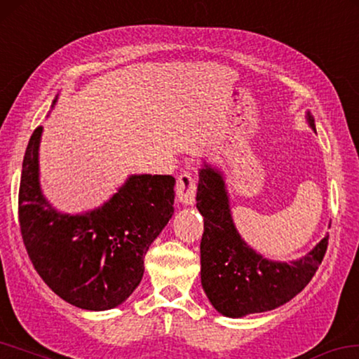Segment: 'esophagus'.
I'll return each mask as SVG.
<instances>
[{"label":"esophagus","mask_w":359,"mask_h":359,"mask_svg":"<svg viewBox=\"0 0 359 359\" xmlns=\"http://www.w3.org/2000/svg\"><path fill=\"white\" fill-rule=\"evenodd\" d=\"M196 191V180L189 173L180 175L178 181H176V198H178V202L183 203V205H194Z\"/></svg>","instance_id":"esophagus-1"}]
</instances>
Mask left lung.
Listing matches in <instances>:
<instances>
[{
  "label": "left lung",
  "mask_w": 359,
  "mask_h": 359,
  "mask_svg": "<svg viewBox=\"0 0 359 359\" xmlns=\"http://www.w3.org/2000/svg\"><path fill=\"white\" fill-rule=\"evenodd\" d=\"M306 122L316 133L310 112ZM197 210L203 217L201 241V283L219 314L244 318L274 310L306 287L321 264L329 236L305 257L274 262L242 239L231 213L229 194L222 170L203 162L198 170Z\"/></svg>",
  "instance_id": "1"
}]
</instances>
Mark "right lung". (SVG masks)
<instances>
[{
    "label": "right lung",
    "mask_w": 359,
    "mask_h": 359,
    "mask_svg": "<svg viewBox=\"0 0 359 359\" xmlns=\"http://www.w3.org/2000/svg\"><path fill=\"white\" fill-rule=\"evenodd\" d=\"M56 102L57 96L53 107ZM41 135L38 126L22 163L19 223L27 253L62 300L81 310H112L141 283L144 255L175 212L176 181L170 175H130L101 207L62 213L40 186Z\"/></svg>",
    "instance_id": "1"
}]
</instances>
